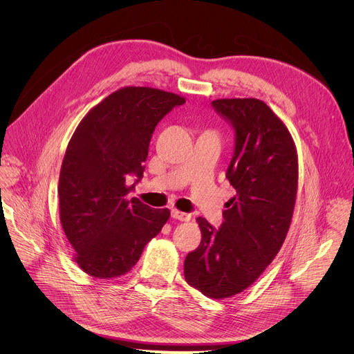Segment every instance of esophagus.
I'll list each match as a JSON object with an SVG mask.
<instances>
[{
  "label": "esophagus",
  "instance_id": "1",
  "mask_svg": "<svg viewBox=\"0 0 354 354\" xmlns=\"http://www.w3.org/2000/svg\"><path fill=\"white\" fill-rule=\"evenodd\" d=\"M172 217L176 218V220H179V221H190V218H192L190 214L183 213V212H180V210H172Z\"/></svg>",
  "mask_w": 354,
  "mask_h": 354
}]
</instances>
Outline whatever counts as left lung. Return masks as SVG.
Segmentation results:
<instances>
[{"mask_svg": "<svg viewBox=\"0 0 354 354\" xmlns=\"http://www.w3.org/2000/svg\"><path fill=\"white\" fill-rule=\"evenodd\" d=\"M213 106L235 127L227 179L236 196L216 231L196 218L201 242L189 252L186 283L223 299L246 290L273 262L287 236L298 186L295 142L284 122L257 97L216 99Z\"/></svg>", "mask_w": 354, "mask_h": 354, "instance_id": "1", "label": "left lung"}]
</instances>
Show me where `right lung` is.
Instances as JSON below:
<instances>
[{
	"label": "right lung",
	"instance_id": "right-lung-1",
	"mask_svg": "<svg viewBox=\"0 0 354 354\" xmlns=\"http://www.w3.org/2000/svg\"><path fill=\"white\" fill-rule=\"evenodd\" d=\"M185 97L151 86H124L95 105L77 126L62 164L59 212L73 261L95 279H115L137 263L171 217L127 198V176L142 162L158 122ZM137 180V182H138Z\"/></svg>",
	"mask_w": 354,
	"mask_h": 354
}]
</instances>
